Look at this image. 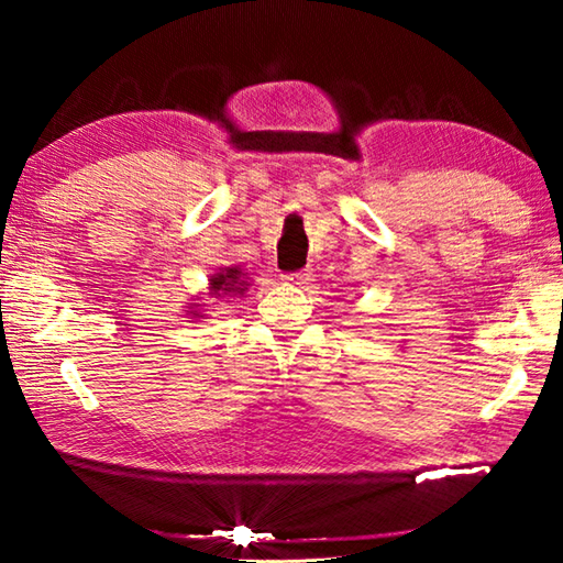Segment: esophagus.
<instances>
[{
	"instance_id": "1",
	"label": "esophagus",
	"mask_w": 563,
	"mask_h": 563,
	"mask_svg": "<svg viewBox=\"0 0 563 563\" xmlns=\"http://www.w3.org/2000/svg\"><path fill=\"white\" fill-rule=\"evenodd\" d=\"M283 280L288 285H295V288H305V285L312 280V271H297L290 275H283Z\"/></svg>"
}]
</instances>
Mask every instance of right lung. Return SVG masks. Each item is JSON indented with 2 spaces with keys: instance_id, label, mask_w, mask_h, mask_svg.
Wrapping results in <instances>:
<instances>
[{
  "instance_id": "add662e5",
  "label": "right lung",
  "mask_w": 563,
  "mask_h": 563,
  "mask_svg": "<svg viewBox=\"0 0 563 563\" xmlns=\"http://www.w3.org/2000/svg\"><path fill=\"white\" fill-rule=\"evenodd\" d=\"M249 273H244L242 266H222L214 273L208 275V292H202L206 297H212V305H220V302H234L236 297H244V292L249 290ZM210 302V300H206ZM202 302V297H194V300L186 302V317L200 321V319H208V307Z\"/></svg>"
}]
</instances>
